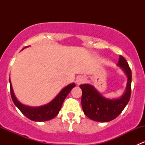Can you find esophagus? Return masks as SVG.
<instances>
[{"instance_id": "34e87169", "label": "esophagus", "mask_w": 145, "mask_h": 145, "mask_svg": "<svg viewBox=\"0 0 145 145\" xmlns=\"http://www.w3.org/2000/svg\"><path fill=\"white\" fill-rule=\"evenodd\" d=\"M85 81H86V78H85L83 76L78 77V78H77V79H76V83H77V84L78 85V86L82 84V83H84Z\"/></svg>"}]
</instances>
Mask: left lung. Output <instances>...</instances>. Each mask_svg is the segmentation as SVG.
Segmentation results:
<instances>
[{
  "label": "left lung",
  "mask_w": 145,
  "mask_h": 145,
  "mask_svg": "<svg viewBox=\"0 0 145 145\" xmlns=\"http://www.w3.org/2000/svg\"><path fill=\"white\" fill-rule=\"evenodd\" d=\"M117 65L122 69L128 78L125 92L118 98H106L92 85H80L82 90V108L85 114L91 120L98 122L112 121L122 112L129 102L132 81L131 70L127 61L121 55L119 56Z\"/></svg>",
  "instance_id": "left-lung-1"
}]
</instances>
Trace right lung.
Wrapping results in <instances>:
<instances>
[{
    "label": "right lung",
    "mask_w": 145,
    "mask_h": 145,
    "mask_svg": "<svg viewBox=\"0 0 145 145\" xmlns=\"http://www.w3.org/2000/svg\"><path fill=\"white\" fill-rule=\"evenodd\" d=\"M27 47H24V48H27ZM9 81L11 97L15 106L29 119L33 121H40V122L52 119L58 114L59 112L60 111L61 107H62L64 100H65L67 96L70 93L71 89L76 86V84L74 83L69 84L58 93L57 95L53 100H51L49 103L46 104V105L40 106H30L23 105L17 100V97L14 95V92H13L10 78Z\"/></svg>",
    "instance_id": "add662e5"
}]
</instances>
